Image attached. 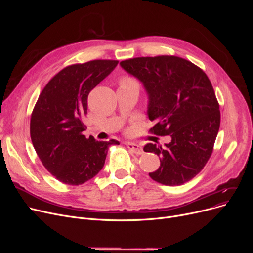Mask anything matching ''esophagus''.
<instances>
[{"label":"esophagus","mask_w":253,"mask_h":253,"mask_svg":"<svg viewBox=\"0 0 253 253\" xmlns=\"http://www.w3.org/2000/svg\"><path fill=\"white\" fill-rule=\"evenodd\" d=\"M126 147L128 148L129 151H131L132 153H134L136 155H141L142 154V149L139 144L136 143H132V142H126Z\"/></svg>","instance_id":"obj_1"}]
</instances>
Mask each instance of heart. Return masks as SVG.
<instances>
[{
  "label": "heart",
  "mask_w": 253,
  "mask_h": 253,
  "mask_svg": "<svg viewBox=\"0 0 253 253\" xmlns=\"http://www.w3.org/2000/svg\"><path fill=\"white\" fill-rule=\"evenodd\" d=\"M121 84H135V85H136V83L133 81V80L129 79V78H124V79H122Z\"/></svg>",
  "instance_id": "obj_1"
}]
</instances>
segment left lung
I'll return each mask as SVG.
<instances>
[{
    "instance_id": "obj_1",
    "label": "left lung",
    "mask_w": 253,
    "mask_h": 253,
    "mask_svg": "<svg viewBox=\"0 0 253 253\" xmlns=\"http://www.w3.org/2000/svg\"><path fill=\"white\" fill-rule=\"evenodd\" d=\"M148 94V117L156 135H170L164 147L153 143L143 151L160 157V167L149 175L165 185H180L200 172L212 154L220 112L206 74L177 56L136 57L120 62Z\"/></svg>"
}]
</instances>
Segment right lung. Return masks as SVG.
Instances as JSON below:
<instances>
[{"label": "right lung", "mask_w": 253, "mask_h": 253, "mask_svg": "<svg viewBox=\"0 0 253 253\" xmlns=\"http://www.w3.org/2000/svg\"><path fill=\"white\" fill-rule=\"evenodd\" d=\"M118 60H92L66 66L40 94L31 118V138L45 168L59 181L79 185L102 169L110 145L82 132L90 91L108 77Z\"/></svg>", "instance_id": "obj_1"}]
</instances>
